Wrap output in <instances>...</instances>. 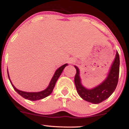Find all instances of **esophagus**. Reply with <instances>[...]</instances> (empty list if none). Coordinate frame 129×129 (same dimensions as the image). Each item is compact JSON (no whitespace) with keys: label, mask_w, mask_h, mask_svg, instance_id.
<instances>
[{"label":"esophagus","mask_w":129,"mask_h":129,"mask_svg":"<svg viewBox=\"0 0 129 129\" xmlns=\"http://www.w3.org/2000/svg\"><path fill=\"white\" fill-rule=\"evenodd\" d=\"M75 62V61H72V62H72H72Z\"/></svg>","instance_id":"34e87169"}]
</instances>
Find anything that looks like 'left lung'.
Returning <instances> with one entry per match:
<instances>
[{
    "label": "left lung",
    "instance_id": "1",
    "mask_svg": "<svg viewBox=\"0 0 129 129\" xmlns=\"http://www.w3.org/2000/svg\"><path fill=\"white\" fill-rule=\"evenodd\" d=\"M75 67L76 70L75 76V86L77 92L84 100L97 104L107 100L116 89L119 72V56L118 51H116L115 59L111 65L107 78L103 82L92 88H88L82 85L79 69L76 66Z\"/></svg>",
    "mask_w": 129,
    "mask_h": 129
}]
</instances>
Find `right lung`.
Returning a JSON list of instances; mask_svg holds the SVG:
<instances>
[{
	"label": "right lung",
	"mask_w": 129,
	"mask_h": 129,
	"mask_svg": "<svg viewBox=\"0 0 129 129\" xmlns=\"http://www.w3.org/2000/svg\"><path fill=\"white\" fill-rule=\"evenodd\" d=\"M68 66V63H66V64L63 65L61 67H60L59 69H57L56 70L55 73H54V75H53V78H51V81H50L49 85L47 87V88H45V90H42V91H38V92H26V91H23L22 90H18L17 88H16L14 86L12 82H11V79L10 78V76H9L8 71L7 70V72H8V76L10 80V82H11V85L13 87L15 91L17 92L18 94H20L21 96L24 98L26 100H28L30 101H37L39 100H42L43 98H45L47 97L48 96H49L51 93H52L53 88H54V86H55V84L56 83V81H57L58 78H59V76L61 75V73H62L63 70L64 69V68L66 66Z\"/></svg>",
	"instance_id": "add662e5"
}]
</instances>
